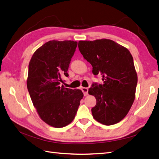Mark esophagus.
I'll use <instances>...</instances> for the list:
<instances>
[{
    "mask_svg": "<svg viewBox=\"0 0 159 159\" xmlns=\"http://www.w3.org/2000/svg\"><path fill=\"white\" fill-rule=\"evenodd\" d=\"M81 91H83L84 96L87 95L88 94V89L87 88H81Z\"/></svg>",
    "mask_w": 159,
    "mask_h": 159,
    "instance_id": "obj_1",
    "label": "esophagus"
}]
</instances>
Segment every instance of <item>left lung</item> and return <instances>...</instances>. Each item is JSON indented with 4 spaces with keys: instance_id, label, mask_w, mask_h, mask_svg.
Instances as JSON below:
<instances>
[{
    "instance_id": "1",
    "label": "left lung",
    "mask_w": 159,
    "mask_h": 159,
    "mask_svg": "<svg viewBox=\"0 0 159 159\" xmlns=\"http://www.w3.org/2000/svg\"><path fill=\"white\" fill-rule=\"evenodd\" d=\"M78 48L93 67L95 75L101 74L103 84H93L88 93L96 105L93 118L105 125L117 123L126 116L135 98L137 74L130 52L108 39L80 41Z\"/></svg>"
}]
</instances>
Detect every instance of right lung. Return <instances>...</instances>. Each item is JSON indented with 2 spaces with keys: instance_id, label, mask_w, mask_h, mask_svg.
Here are the masks:
<instances>
[{
  "instance_id": "1",
  "label": "right lung",
  "mask_w": 159,
  "mask_h": 159,
  "mask_svg": "<svg viewBox=\"0 0 159 159\" xmlns=\"http://www.w3.org/2000/svg\"><path fill=\"white\" fill-rule=\"evenodd\" d=\"M78 42L49 41L34 53L28 66L27 88L43 121L61 128L73 121L84 94L80 89L61 85L68 77L69 65Z\"/></svg>"
}]
</instances>
